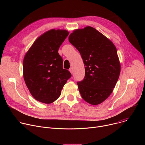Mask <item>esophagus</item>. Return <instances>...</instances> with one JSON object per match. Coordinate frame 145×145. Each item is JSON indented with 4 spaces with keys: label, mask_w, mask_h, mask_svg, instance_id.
Segmentation results:
<instances>
[{
    "label": "esophagus",
    "mask_w": 145,
    "mask_h": 145,
    "mask_svg": "<svg viewBox=\"0 0 145 145\" xmlns=\"http://www.w3.org/2000/svg\"><path fill=\"white\" fill-rule=\"evenodd\" d=\"M69 71H70V72L72 74V73H73V68H70Z\"/></svg>",
    "instance_id": "34e87169"
}]
</instances>
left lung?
<instances>
[{
  "mask_svg": "<svg viewBox=\"0 0 145 145\" xmlns=\"http://www.w3.org/2000/svg\"><path fill=\"white\" fill-rule=\"evenodd\" d=\"M69 41L80 53L85 76L77 84L82 98L92 105L104 101L118 81L120 65L116 48L111 41L92 27L74 30Z\"/></svg>",
  "mask_w": 145,
  "mask_h": 145,
  "instance_id": "1",
  "label": "left lung"
}]
</instances>
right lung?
Returning a JSON list of instances; mask_svg holds the SVG:
<instances>
[{
	"mask_svg": "<svg viewBox=\"0 0 145 145\" xmlns=\"http://www.w3.org/2000/svg\"><path fill=\"white\" fill-rule=\"evenodd\" d=\"M68 34L64 30L46 32L36 39L24 57L25 83L32 96L40 102L50 104L57 100L72 76L69 71L63 69V60L58 53Z\"/></svg>",
	"mask_w": 145,
	"mask_h": 145,
	"instance_id": "obj_1",
	"label": "right lung"
}]
</instances>
